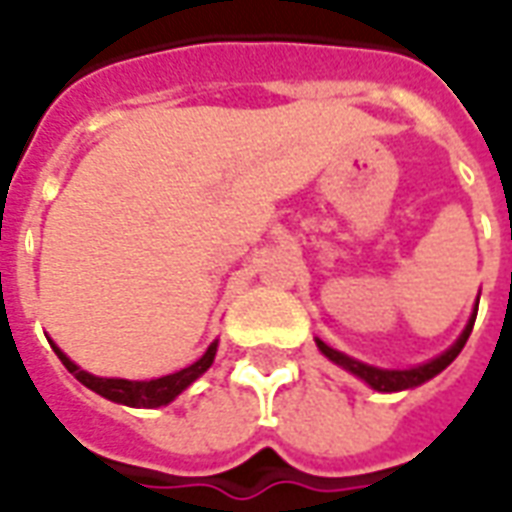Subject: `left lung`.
Here are the masks:
<instances>
[{"instance_id":"8db88e82","label":"left lung","mask_w":512,"mask_h":512,"mask_svg":"<svg viewBox=\"0 0 512 512\" xmlns=\"http://www.w3.org/2000/svg\"><path fill=\"white\" fill-rule=\"evenodd\" d=\"M474 318H477V304H474V312L469 315L466 326H463L461 337H458L444 354L433 356V359H428V362H422V365L417 367H408V370H384V367L365 365V362H359L354 356H348L343 354V351L332 348V345H326L323 340H318V337H315V345H318V351H321L329 362L348 370L351 376L362 378L370 389H376V392H403V389H414V386L425 384V381H430L433 376H439L444 367H450L452 362H455V356L461 354L463 345L469 340V334H472Z\"/></svg>"}]
</instances>
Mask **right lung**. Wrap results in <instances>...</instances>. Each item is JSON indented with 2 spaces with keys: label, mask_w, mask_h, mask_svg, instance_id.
Listing matches in <instances>:
<instances>
[{
  "label": "right lung",
  "mask_w": 512,
  "mask_h": 512,
  "mask_svg": "<svg viewBox=\"0 0 512 512\" xmlns=\"http://www.w3.org/2000/svg\"><path fill=\"white\" fill-rule=\"evenodd\" d=\"M51 343V340H49ZM54 354L60 356V362L68 367V373L76 376V381H82L87 389H93L95 395L106 397L112 403H120V406H131V408H158L172 403L175 397L189 389L197 378L213 365V356H216V348H219V340H213L208 345V351L194 362V365L183 367L178 373H169V376L161 378H147V381H128V378H104V376H93L87 373L82 367L71 362V356H65V351H60L57 345L51 343Z\"/></svg>",
  "instance_id": "right-lung-1"
}]
</instances>
